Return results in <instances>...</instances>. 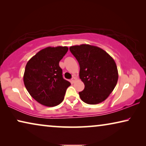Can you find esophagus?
Here are the masks:
<instances>
[{
	"label": "esophagus",
	"instance_id": "1",
	"mask_svg": "<svg viewBox=\"0 0 146 146\" xmlns=\"http://www.w3.org/2000/svg\"><path fill=\"white\" fill-rule=\"evenodd\" d=\"M76 80V78L75 77H72V78L71 79V82L72 83H74Z\"/></svg>",
	"mask_w": 146,
	"mask_h": 146
}]
</instances>
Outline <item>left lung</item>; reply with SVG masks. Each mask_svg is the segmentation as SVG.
Listing matches in <instances>:
<instances>
[{
	"label": "left lung",
	"instance_id": "left-lung-1",
	"mask_svg": "<svg viewBox=\"0 0 146 146\" xmlns=\"http://www.w3.org/2000/svg\"><path fill=\"white\" fill-rule=\"evenodd\" d=\"M70 50L78 62L80 78L85 86L79 92L81 100L88 104L102 102L113 90L118 80L115 61L106 52L95 46H72Z\"/></svg>",
	"mask_w": 146,
	"mask_h": 146
}]
</instances>
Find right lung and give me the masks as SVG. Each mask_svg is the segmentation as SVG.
I'll list each match as a JSON object with an SVG mask.
<instances>
[{
  "label": "right lung",
  "instance_id": "right-lung-1",
  "mask_svg": "<svg viewBox=\"0 0 146 146\" xmlns=\"http://www.w3.org/2000/svg\"><path fill=\"white\" fill-rule=\"evenodd\" d=\"M68 50L66 46L45 48L28 62L24 74V84L30 95L48 107L63 101L70 83L62 77L59 62Z\"/></svg>",
  "mask_w": 146,
  "mask_h": 146
}]
</instances>
